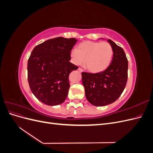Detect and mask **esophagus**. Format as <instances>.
I'll return each mask as SVG.
<instances>
[{"instance_id": "esophagus-1", "label": "esophagus", "mask_w": 153, "mask_h": 153, "mask_svg": "<svg viewBox=\"0 0 153 153\" xmlns=\"http://www.w3.org/2000/svg\"><path fill=\"white\" fill-rule=\"evenodd\" d=\"M78 70L80 72H83V71H84V70H83V69H82V68H78Z\"/></svg>"}]
</instances>
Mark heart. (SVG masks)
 Returning a JSON list of instances; mask_svg holds the SVG:
<instances>
[{"label":"heart","mask_w":153,"mask_h":153,"mask_svg":"<svg viewBox=\"0 0 153 153\" xmlns=\"http://www.w3.org/2000/svg\"><path fill=\"white\" fill-rule=\"evenodd\" d=\"M113 57V48L108 42L86 41L79 44L76 49L70 52L72 63L80 65L84 62L90 72L98 73L108 68Z\"/></svg>","instance_id":"1"}]
</instances>
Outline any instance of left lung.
I'll return each instance as SVG.
<instances>
[{"mask_svg": "<svg viewBox=\"0 0 153 153\" xmlns=\"http://www.w3.org/2000/svg\"><path fill=\"white\" fill-rule=\"evenodd\" d=\"M113 58L105 71L98 73H82L85 97L92 105L102 106L114 103L121 96L128 80V60L123 49L111 39Z\"/></svg>", "mask_w": 153, "mask_h": 153, "instance_id": "8db88e82", "label": "left lung"}]
</instances>
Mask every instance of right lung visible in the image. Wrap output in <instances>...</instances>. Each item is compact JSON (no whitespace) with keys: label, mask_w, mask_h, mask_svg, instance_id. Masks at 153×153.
<instances>
[{"label":"right lung","mask_w":153,"mask_h":153,"mask_svg":"<svg viewBox=\"0 0 153 153\" xmlns=\"http://www.w3.org/2000/svg\"><path fill=\"white\" fill-rule=\"evenodd\" d=\"M77 39L59 37L33 49L27 64L30 90L41 102L50 106L62 103L70 87L69 75L78 67L69 61Z\"/></svg>","instance_id":"obj_1"}]
</instances>
